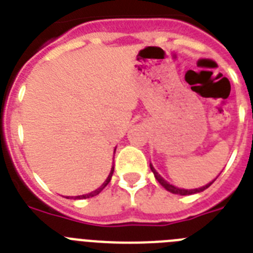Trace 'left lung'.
Returning <instances> with one entry per match:
<instances>
[{"instance_id": "8db88e82", "label": "left lung", "mask_w": 253, "mask_h": 253, "mask_svg": "<svg viewBox=\"0 0 253 253\" xmlns=\"http://www.w3.org/2000/svg\"><path fill=\"white\" fill-rule=\"evenodd\" d=\"M149 166H151V169H152V172H153V175H154V177H156V180H157L158 182H160V184L162 185V186L167 190V191H169V193H172V194H178V195H191V194H196V193H200V191H204L205 189H208V187H209L210 185L213 184V181H211L210 184L205 185V186L200 187V189H194V190L178 189V187L173 186V185H169V182H167V181L163 180V178L161 177L160 175H158V172H156V169H153V166H152V165H149Z\"/></svg>"}]
</instances>
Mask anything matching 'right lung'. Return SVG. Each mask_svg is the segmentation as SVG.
<instances>
[{
  "instance_id": "1",
  "label": "right lung",
  "mask_w": 253,
  "mask_h": 253,
  "mask_svg": "<svg viewBox=\"0 0 253 253\" xmlns=\"http://www.w3.org/2000/svg\"><path fill=\"white\" fill-rule=\"evenodd\" d=\"M113 173H114V166L111 167V171H110V173H109V176H107L106 181H105L104 184H102L101 186L99 187V189H97V190H95V191H92V193H90V194H86V195L76 196L75 199H87V198H92V196H95V195H97V194H100V193H101V191H102V189H104V187L106 186V185L109 184V182H110V180H111V176H113Z\"/></svg>"
}]
</instances>
